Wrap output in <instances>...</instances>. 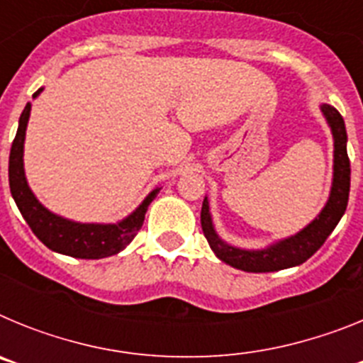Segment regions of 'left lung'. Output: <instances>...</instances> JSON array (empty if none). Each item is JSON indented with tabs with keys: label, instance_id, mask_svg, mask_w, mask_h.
Instances as JSON below:
<instances>
[{
	"label": "left lung",
	"instance_id": "left-lung-1",
	"mask_svg": "<svg viewBox=\"0 0 363 363\" xmlns=\"http://www.w3.org/2000/svg\"><path fill=\"white\" fill-rule=\"evenodd\" d=\"M322 112L325 114L327 121L331 125L333 136H335V178H333V189L329 201L320 213V216L309 223L303 230L281 240L277 245H271L264 251H242L234 249L221 242L218 234L214 233L213 221L209 214V201L207 198L201 205V229L205 238L209 242L214 255L229 264L230 267L242 269L247 272H272L281 269L294 267L309 259L320 247L325 243L329 234L338 225L340 218L344 216L349 201V189H351V163L347 156V133H345L344 118L333 105H322Z\"/></svg>",
	"mask_w": 363,
	"mask_h": 363
}]
</instances>
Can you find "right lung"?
Masks as SVG:
<instances>
[{"instance_id": "add662e5", "label": "right lung", "mask_w": 363, "mask_h": 363, "mask_svg": "<svg viewBox=\"0 0 363 363\" xmlns=\"http://www.w3.org/2000/svg\"><path fill=\"white\" fill-rule=\"evenodd\" d=\"M41 92L36 91L32 98H36ZM28 114H30V104L23 108L19 116V127L12 142L11 158H9V185H11L12 198L18 205L19 213L23 214L25 221L45 245L62 255L72 256V258L98 259L116 255L129 245L142 229L145 220L147 207L156 198L160 189H154L143 203L120 223L114 225H96V223H74V221L63 220L56 214L49 213L43 205L34 198L28 189L27 179L23 172V142L25 130H27Z\"/></svg>"}]
</instances>
